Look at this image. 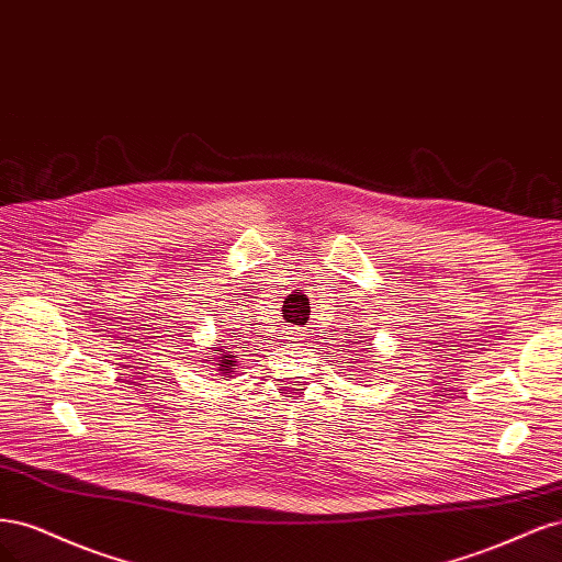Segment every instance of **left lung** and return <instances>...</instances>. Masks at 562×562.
<instances>
[{"instance_id": "1", "label": "left lung", "mask_w": 562, "mask_h": 562, "mask_svg": "<svg viewBox=\"0 0 562 562\" xmlns=\"http://www.w3.org/2000/svg\"><path fill=\"white\" fill-rule=\"evenodd\" d=\"M367 350H369V352H371V348H367ZM375 364H378V361H375ZM361 369H367V367H361ZM361 380H364V378H361Z\"/></svg>"}]
</instances>
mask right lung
Returning a JSON list of instances; mask_svg holds the SVG:
<instances>
[{
	"instance_id": "right-lung-1",
	"label": "right lung",
	"mask_w": 562,
	"mask_h": 562,
	"mask_svg": "<svg viewBox=\"0 0 562 562\" xmlns=\"http://www.w3.org/2000/svg\"><path fill=\"white\" fill-rule=\"evenodd\" d=\"M207 352H214V355H207V359H203V364H212V367H216V371H220L224 378H231L233 367H238V361H235V355L224 350V346L207 348Z\"/></svg>"
}]
</instances>
